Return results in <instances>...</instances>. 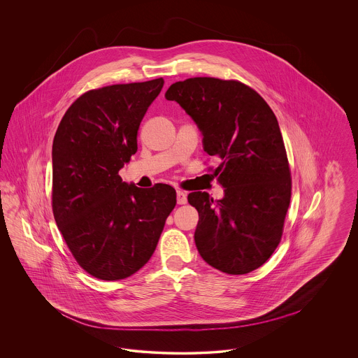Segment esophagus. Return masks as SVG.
Wrapping results in <instances>:
<instances>
[{
    "label": "esophagus",
    "mask_w": 358,
    "mask_h": 358,
    "mask_svg": "<svg viewBox=\"0 0 358 358\" xmlns=\"http://www.w3.org/2000/svg\"><path fill=\"white\" fill-rule=\"evenodd\" d=\"M187 194L182 190H177V204H187Z\"/></svg>",
    "instance_id": "34e87169"
}]
</instances>
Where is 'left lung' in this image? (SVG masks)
Instances as JSON below:
<instances>
[{
  "instance_id": "1",
  "label": "left lung",
  "mask_w": 358,
  "mask_h": 358,
  "mask_svg": "<svg viewBox=\"0 0 358 358\" xmlns=\"http://www.w3.org/2000/svg\"><path fill=\"white\" fill-rule=\"evenodd\" d=\"M165 98L197 124L224 197L192 192L199 212L194 243L205 262L231 275L248 273L276 250L291 197L289 161L276 117L266 101L236 80L192 78L176 82Z\"/></svg>"
}]
</instances>
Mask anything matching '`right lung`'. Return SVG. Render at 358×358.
<instances>
[{
  "mask_svg": "<svg viewBox=\"0 0 358 358\" xmlns=\"http://www.w3.org/2000/svg\"><path fill=\"white\" fill-rule=\"evenodd\" d=\"M164 79L92 90L71 104L52 145L55 222L79 266L124 279L153 255L176 206L166 184L142 189L118 171L136 153V133Z\"/></svg>",
  "mask_w": 358,
  "mask_h": 358,
  "instance_id": "right-lung-1",
  "label": "right lung"
}]
</instances>
